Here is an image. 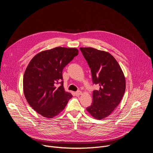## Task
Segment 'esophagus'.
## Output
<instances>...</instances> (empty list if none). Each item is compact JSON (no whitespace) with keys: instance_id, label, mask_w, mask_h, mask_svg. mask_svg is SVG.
<instances>
[{"instance_id":"1","label":"esophagus","mask_w":153,"mask_h":153,"mask_svg":"<svg viewBox=\"0 0 153 153\" xmlns=\"http://www.w3.org/2000/svg\"><path fill=\"white\" fill-rule=\"evenodd\" d=\"M75 94L77 95V96H80V95H82V92L80 91H76L75 93Z\"/></svg>"}]
</instances>
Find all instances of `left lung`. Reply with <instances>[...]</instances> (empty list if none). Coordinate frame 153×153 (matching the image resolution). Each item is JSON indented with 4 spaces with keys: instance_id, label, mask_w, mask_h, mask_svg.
<instances>
[{
    "instance_id": "1",
    "label": "left lung",
    "mask_w": 153,
    "mask_h": 153,
    "mask_svg": "<svg viewBox=\"0 0 153 153\" xmlns=\"http://www.w3.org/2000/svg\"><path fill=\"white\" fill-rule=\"evenodd\" d=\"M80 50L91 69L93 83L99 86L93 92V103L86 110L101 120L110 115L120 103L125 91V77L117 60L108 52L91 47Z\"/></svg>"
}]
</instances>
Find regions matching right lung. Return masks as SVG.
Returning <instances> with one entry per match:
<instances>
[{
	"label": "right lung",
	"mask_w": 153,
	"mask_h": 153,
	"mask_svg": "<svg viewBox=\"0 0 153 153\" xmlns=\"http://www.w3.org/2000/svg\"><path fill=\"white\" fill-rule=\"evenodd\" d=\"M76 48L56 47L37 54L24 75L25 97L33 109L43 117L51 119L62 111L73 97L65 91L62 71L77 56Z\"/></svg>",
	"instance_id": "1"
}]
</instances>
